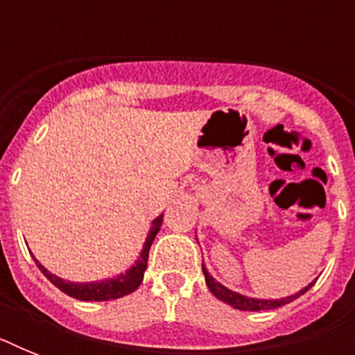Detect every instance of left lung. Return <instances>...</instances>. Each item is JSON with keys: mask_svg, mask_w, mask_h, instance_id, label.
Returning a JSON list of instances; mask_svg holds the SVG:
<instances>
[{"mask_svg": "<svg viewBox=\"0 0 355 355\" xmlns=\"http://www.w3.org/2000/svg\"><path fill=\"white\" fill-rule=\"evenodd\" d=\"M202 272H205L206 286H208V289L211 291V295L219 298V300H223L225 304H230L232 308L241 309V311H259V309L280 308V306H286V304L293 302L295 298H298L300 295H304V293L308 291L309 287L313 286V284H309L308 287H304L302 291L297 293V295H291V297L280 298V300H258V298L243 297V295H239V293H234V291H230V289H227L225 286H221L219 282H216L214 278H211L210 272L206 270L205 265H202Z\"/></svg>", "mask_w": 355, "mask_h": 355, "instance_id": "obj_1", "label": "left lung"}]
</instances>
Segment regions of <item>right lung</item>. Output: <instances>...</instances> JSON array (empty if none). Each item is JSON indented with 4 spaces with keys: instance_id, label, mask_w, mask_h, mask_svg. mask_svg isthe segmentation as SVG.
Listing matches in <instances>:
<instances>
[{
    "instance_id": "obj_1",
    "label": "right lung",
    "mask_w": 355,
    "mask_h": 355,
    "mask_svg": "<svg viewBox=\"0 0 355 355\" xmlns=\"http://www.w3.org/2000/svg\"><path fill=\"white\" fill-rule=\"evenodd\" d=\"M162 221H164V216L156 217L153 221V227H150V232L145 239L144 250L139 254L136 265H132L130 269L125 272V275H119L116 278H110V280L103 282H92V284H73V282H64L60 280L58 276L47 272V269H44L38 261L36 265L40 267V270L44 272L47 280L51 282L53 286L58 287L60 291L69 295V297L77 298V300H86V302H103V300H114V298H121L125 295H130L132 291H136L144 280V272L147 269V259H149V250L150 245L155 241L156 234L160 230Z\"/></svg>"
}]
</instances>
